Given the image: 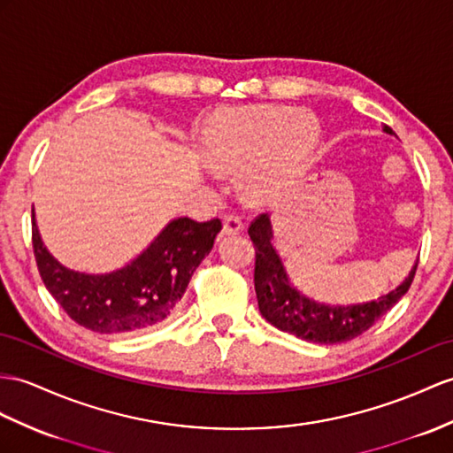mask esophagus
Masks as SVG:
<instances>
[{"label": "esophagus", "instance_id": "esophagus-1", "mask_svg": "<svg viewBox=\"0 0 453 453\" xmlns=\"http://www.w3.org/2000/svg\"><path fill=\"white\" fill-rule=\"evenodd\" d=\"M244 230V223L238 215H225L223 217V233L225 234H240Z\"/></svg>", "mask_w": 453, "mask_h": 453}]
</instances>
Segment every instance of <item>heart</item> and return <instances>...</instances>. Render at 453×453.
<instances>
[{"instance_id":"b5f03b06","label":"heart","mask_w":453,"mask_h":453,"mask_svg":"<svg viewBox=\"0 0 453 453\" xmlns=\"http://www.w3.org/2000/svg\"><path fill=\"white\" fill-rule=\"evenodd\" d=\"M319 136L315 119L290 107L259 105L242 109L209 132L207 153L220 169H240L252 161L246 192L263 200L288 184L303 169Z\"/></svg>"}]
</instances>
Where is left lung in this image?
<instances>
[{
    "label": "left lung",
    "mask_w": 453,
    "mask_h": 453,
    "mask_svg": "<svg viewBox=\"0 0 453 453\" xmlns=\"http://www.w3.org/2000/svg\"><path fill=\"white\" fill-rule=\"evenodd\" d=\"M384 132L394 134L390 127ZM248 234L256 248V294L261 315L282 333L317 344H340L369 330L374 321L388 313L398 303L413 282L417 263L398 288L380 296L379 300L351 305H326L297 292L288 280L284 265L273 246V228L267 213L259 215L248 228Z\"/></svg>",
    "instance_id": "8db88e82"
}]
</instances>
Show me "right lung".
Listing matches in <instances>:
<instances>
[{"label": "right lung", "instance_id": "obj_1", "mask_svg": "<svg viewBox=\"0 0 453 453\" xmlns=\"http://www.w3.org/2000/svg\"><path fill=\"white\" fill-rule=\"evenodd\" d=\"M220 228L219 219H174L123 269L88 274L51 256L32 211V248L43 284L74 323L99 334H120L156 326L174 311Z\"/></svg>", "mask_w": 453, "mask_h": 453}]
</instances>
